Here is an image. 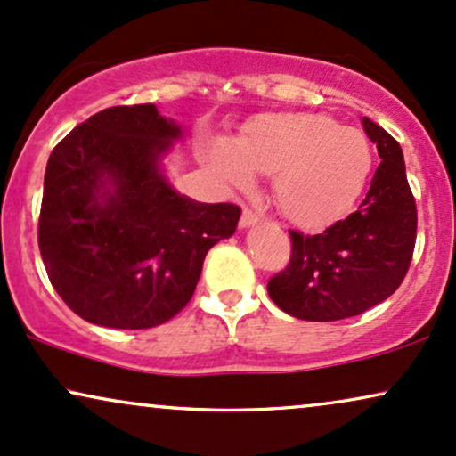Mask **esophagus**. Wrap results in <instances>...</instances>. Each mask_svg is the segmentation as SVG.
I'll list each match as a JSON object with an SVG mask.
<instances>
[{
    "label": "esophagus",
    "instance_id": "obj_1",
    "mask_svg": "<svg viewBox=\"0 0 456 456\" xmlns=\"http://www.w3.org/2000/svg\"><path fill=\"white\" fill-rule=\"evenodd\" d=\"M260 222V216L251 209H243V216H240V228H251Z\"/></svg>",
    "mask_w": 456,
    "mask_h": 456
}]
</instances>
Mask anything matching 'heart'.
I'll return each instance as SVG.
<instances>
[{"label": "heart", "mask_w": 456, "mask_h": 456, "mask_svg": "<svg viewBox=\"0 0 456 456\" xmlns=\"http://www.w3.org/2000/svg\"><path fill=\"white\" fill-rule=\"evenodd\" d=\"M372 145L357 128L306 111L262 114L240 137H217L211 165L237 188L273 177L279 209L300 226H323L355 205L372 173Z\"/></svg>", "instance_id": "b5f03b06"}]
</instances>
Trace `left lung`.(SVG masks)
<instances>
[{
    "label": "left lung",
    "instance_id": "obj_1",
    "mask_svg": "<svg viewBox=\"0 0 456 456\" xmlns=\"http://www.w3.org/2000/svg\"><path fill=\"white\" fill-rule=\"evenodd\" d=\"M383 159L359 209L322 234L289 230L291 260L268 281L281 311L305 322L355 317L402 285L417 240V205L400 143L370 118L362 120Z\"/></svg>",
    "mask_w": 456,
    "mask_h": 456
}]
</instances>
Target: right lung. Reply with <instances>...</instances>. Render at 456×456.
<instances>
[{
	"label": "right lung",
	"instance_id": "1",
	"mask_svg": "<svg viewBox=\"0 0 456 456\" xmlns=\"http://www.w3.org/2000/svg\"><path fill=\"white\" fill-rule=\"evenodd\" d=\"M183 137L154 103L118 105L76 126L50 154L37 243L65 305L103 328L145 330L192 297L207 251L240 209L179 194L162 160Z\"/></svg>",
	"mask_w": 456,
	"mask_h": 456
}]
</instances>
